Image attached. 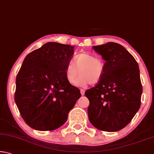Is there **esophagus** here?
<instances>
[{
    "instance_id": "obj_1",
    "label": "esophagus",
    "mask_w": 154,
    "mask_h": 154,
    "mask_svg": "<svg viewBox=\"0 0 154 154\" xmlns=\"http://www.w3.org/2000/svg\"><path fill=\"white\" fill-rule=\"evenodd\" d=\"M80 92H81V94H82V96L84 95L85 94V90L83 89H80Z\"/></svg>"
}]
</instances>
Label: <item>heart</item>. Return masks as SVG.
<instances>
[{
  "label": "heart",
  "mask_w": 154,
  "mask_h": 154,
  "mask_svg": "<svg viewBox=\"0 0 154 154\" xmlns=\"http://www.w3.org/2000/svg\"><path fill=\"white\" fill-rule=\"evenodd\" d=\"M80 71V75L76 79ZM105 72V64L102 60L89 53H81L77 55L75 62H69L65 69V77L71 84L81 87L87 85L96 84L103 77Z\"/></svg>",
  "instance_id": "b5f03b06"
}]
</instances>
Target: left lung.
Segmentation results:
<instances>
[{
	"instance_id": "8db88e82",
	"label": "left lung",
	"mask_w": 154,
	"mask_h": 154,
	"mask_svg": "<svg viewBox=\"0 0 154 154\" xmlns=\"http://www.w3.org/2000/svg\"><path fill=\"white\" fill-rule=\"evenodd\" d=\"M92 49L106 61L103 77L88 90V118L96 128L116 132L127 126L140 106L143 88L136 60L123 46L108 42Z\"/></svg>"
}]
</instances>
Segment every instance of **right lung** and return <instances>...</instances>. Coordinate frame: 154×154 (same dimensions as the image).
<instances>
[{"instance_id": "add662e5", "label": "right lung", "mask_w": 154, "mask_h": 154, "mask_svg": "<svg viewBox=\"0 0 154 154\" xmlns=\"http://www.w3.org/2000/svg\"><path fill=\"white\" fill-rule=\"evenodd\" d=\"M74 48L49 42L24 58L16 77L15 102L32 128L40 131L58 128L82 96L65 77Z\"/></svg>"}]
</instances>
